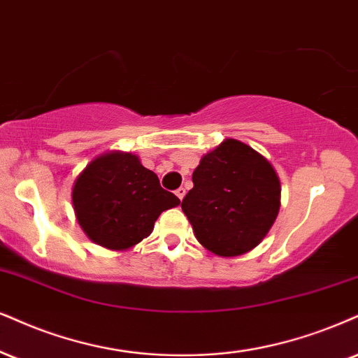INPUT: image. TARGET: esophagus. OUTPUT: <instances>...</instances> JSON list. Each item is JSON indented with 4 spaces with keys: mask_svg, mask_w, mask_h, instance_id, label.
<instances>
[{
    "mask_svg": "<svg viewBox=\"0 0 358 358\" xmlns=\"http://www.w3.org/2000/svg\"><path fill=\"white\" fill-rule=\"evenodd\" d=\"M176 196H178L180 201H182V199H184V196H186V189H184V187H179L178 191H176Z\"/></svg>",
    "mask_w": 358,
    "mask_h": 358,
    "instance_id": "1",
    "label": "esophagus"
}]
</instances>
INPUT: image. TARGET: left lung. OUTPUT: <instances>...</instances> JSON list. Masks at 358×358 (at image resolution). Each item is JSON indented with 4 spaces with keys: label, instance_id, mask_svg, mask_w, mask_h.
I'll return each mask as SVG.
<instances>
[{
    "label": "left lung",
    "instance_id": "8db88e82",
    "mask_svg": "<svg viewBox=\"0 0 358 358\" xmlns=\"http://www.w3.org/2000/svg\"><path fill=\"white\" fill-rule=\"evenodd\" d=\"M182 199L194 234L210 252L234 257L267 236L280 207V182L266 157L226 139L201 159Z\"/></svg>",
    "mask_w": 358,
    "mask_h": 358
}]
</instances>
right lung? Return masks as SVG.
Listing matches in <instances>:
<instances>
[{
	"label": "right lung",
	"mask_w": 358,
	"mask_h": 358,
	"mask_svg": "<svg viewBox=\"0 0 358 358\" xmlns=\"http://www.w3.org/2000/svg\"><path fill=\"white\" fill-rule=\"evenodd\" d=\"M179 202L129 152H109L94 159L73 187L79 226L96 244L114 250L129 249L145 239L161 213Z\"/></svg>",
	"instance_id": "1"
}]
</instances>
